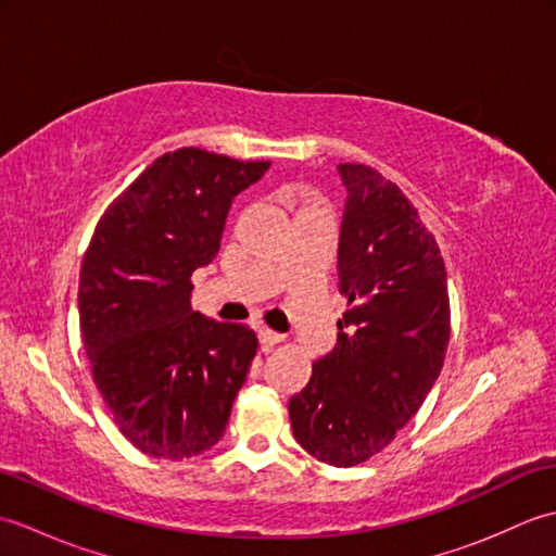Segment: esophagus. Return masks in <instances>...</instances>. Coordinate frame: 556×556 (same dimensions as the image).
<instances>
[{"label":"esophagus","instance_id":"obj_1","mask_svg":"<svg viewBox=\"0 0 556 556\" xmlns=\"http://www.w3.org/2000/svg\"><path fill=\"white\" fill-rule=\"evenodd\" d=\"M257 341H260V344H263L265 349H271L275 344H279V341H285V337L277 334V332H271V329H267V327H260V329H257Z\"/></svg>","mask_w":556,"mask_h":556}]
</instances>
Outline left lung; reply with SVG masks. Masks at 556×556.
Instances as JSON below:
<instances>
[{"label":"left lung","instance_id":"8db88e82","mask_svg":"<svg viewBox=\"0 0 556 556\" xmlns=\"http://www.w3.org/2000/svg\"><path fill=\"white\" fill-rule=\"evenodd\" d=\"M337 169L346 186L337 275L351 308L334 351L291 396L289 418L305 452L351 468L422 406L442 372L452 313L440 245L410 200L368 164Z\"/></svg>","mask_w":556,"mask_h":556}]
</instances>
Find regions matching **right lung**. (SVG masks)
I'll return each mask as SVG.
<instances>
[{"instance_id": "1", "label": "right lung", "mask_w": 556, "mask_h": 556, "mask_svg": "<svg viewBox=\"0 0 556 556\" xmlns=\"http://www.w3.org/2000/svg\"><path fill=\"white\" fill-rule=\"evenodd\" d=\"M269 162L164 152L104 210L78 281L80 334L116 428L181 460L215 446L255 358L253 329L191 311V277L219 251L231 200Z\"/></svg>"}]
</instances>
